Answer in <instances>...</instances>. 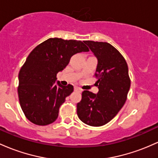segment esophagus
I'll return each mask as SVG.
<instances>
[{"mask_svg":"<svg viewBox=\"0 0 158 158\" xmlns=\"http://www.w3.org/2000/svg\"><path fill=\"white\" fill-rule=\"evenodd\" d=\"M74 90H75V91H79V92H82V90L80 88H78V87L74 88Z\"/></svg>","mask_w":158,"mask_h":158,"instance_id":"obj_1","label":"esophagus"}]
</instances>
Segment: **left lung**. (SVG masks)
I'll list each match as a JSON object with an SVG mask.
<instances>
[{"label":"left lung","mask_w":158,"mask_h":158,"mask_svg":"<svg viewBox=\"0 0 158 158\" xmlns=\"http://www.w3.org/2000/svg\"><path fill=\"white\" fill-rule=\"evenodd\" d=\"M98 58L94 76L98 93L84 91L77 103V115L82 122L100 127L112 120L123 107L131 87L128 67L122 55L106 42L84 41Z\"/></svg>","instance_id":"1"}]
</instances>
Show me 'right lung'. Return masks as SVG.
I'll return each instance as SVG.
<instances>
[{"label": "right lung", "instance_id": "right-lung-1", "mask_svg": "<svg viewBox=\"0 0 158 158\" xmlns=\"http://www.w3.org/2000/svg\"><path fill=\"white\" fill-rule=\"evenodd\" d=\"M84 43L49 38L31 51L19 73L18 94L21 108L31 122L48 125L57 119L60 105L73 91V86L55 84L76 53L88 52Z\"/></svg>", "mask_w": 158, "mask_h": 158}]
</instances>
